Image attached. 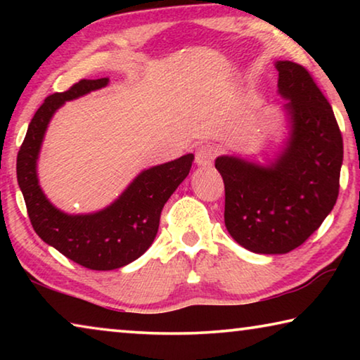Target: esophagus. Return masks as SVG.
I'll return each mask as SVG.
<instances>
[{
    "mask_svg": "<svg viewBox=\"0 0 360 360\" xmlns=\"http://www.w3.org/2000/svg\"><path fill=\"white\" fill-rule=\"evenodd\" d=\"M214 155H216L214 149L206 144V146H202V148H198L197 154H195V162H197L198 167H211L212 160H214Z\"/></svg>",
    "mask_w": 360,
    "mask_h": 360,
    "instance_id": "obj_1",
    "label": "esophagus"
}]
</instances>
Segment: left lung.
<instances>
[{
    "label": "left lung",
    "mask_w": 360,
    "mask_h": 360,
    "mask_svg": "<svg viewBox=\"0 0 360 360\" xmlns=\"http://www.w3.org/2000/svg\"><path fill=\"white\" fill-rule=\"evenodd\" d=\"M278 94L288 103V138L266 165L233 155L216 158L225 186V227L255 254H285L303 245L337 203L343 138L332 106L309 72L275 63Z\"/></svg>",
    "instance_id": "1"
}]
</instances>
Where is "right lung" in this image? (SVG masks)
Wrapping results in <instances>:
<instances>
[{"instance_id": "obj_1", "label": "right lung", "mask_w": 360, "mask_h": 360, "mask_svg": "<svg viewBox=\"0 0 360 360\" xmlns=\"http://www.w3.org/2000/svg\"><path fill=\"white\" fill-rule=\"evenodd\" d=\"M108 77L82 79L63 94L47 96L36 111L17 155V181L30 221L39 238L65 257L90 270H115L148 251L163 206L191 172L193 154L139 173L117 200L96 212L68 214L53 206L38 179V157L47 125L65 101L106 87Z\"/></svg>"}]
</instances>
